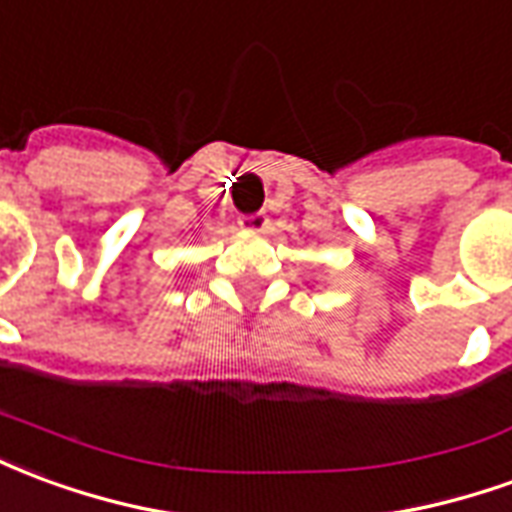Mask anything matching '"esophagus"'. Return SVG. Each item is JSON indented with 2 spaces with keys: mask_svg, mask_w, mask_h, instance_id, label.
Masks as SVG:
<instances>
[{
  "mask_svg": "<svg viewBox=\"0 0 512 512\" xmlns=\"http://www.w3.org/2000/svg\"><path fill=\"white\" fill-rule=\"evenodd\" d=\"M239 226L245 228V231H264V228H267V215H264V212H256V215L239 217Z\"/></svg>",
  "mask_w": 512,
  "mask_h": 512,
  "instance_id": "obj_1",
  "label": "esophagus"
}]
</instances>
